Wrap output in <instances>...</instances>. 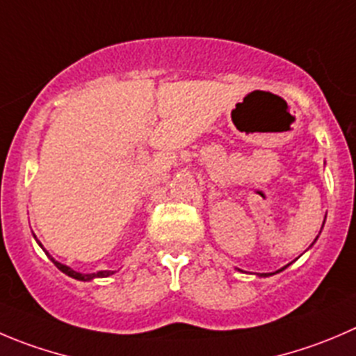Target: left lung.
<instances>
[{"mask_svg": "<svg viewBox=\"0 0 356 356\" xmlns=\"http://www.w3.org/2000/svg\"><path fill=\"white\" fill-rule=\"evenodd\" d=\"M262 276H269V274H262Z\"/></svg>", "mask_w": 356, "mask_h": 356, "instance_id": "left-lung-1", "label": "left lung"}]
</instances>
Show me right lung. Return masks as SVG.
I'll return each instance as SVG.
<instances>
[{"instance_id":"right-lung-1","label":"right lung","mask_w":356,"mask_h":356,"mask_svg":"<svg viewBox=\"0 0 356 356\" xmlns=\"http://www.w3.org/2000/svg\"><path fill=\"white\" fill-rule=\"evenodd\" d=\"M38 243H40V241H38ZM40 246H42V245H40ZM50 260H52V262H54V266H56L57 269H59V270H63V273H64V274H67V276L74 277V280H80V282H89V280H94V277H106V276H110V274H113V273H111V270H99V273H92V274H82V273H76V270L70 269V267H67V266H64V264L57 262V260H54L52 257H50Z\"/></svg>"}]
</instances>
